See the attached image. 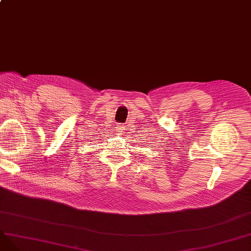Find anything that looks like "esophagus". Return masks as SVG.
Instances as JSON below:
<instances>
[{
	"label": "esophagus",
	"instance_id": "esophagus-1",
	"mask_svg": "<svg viewBox=\"0 0 251 251\" xmlns=\"http://www.w3.org/2000/svg\"><path fill=\"white\" fill-rule=\"evenodd\" d=\"M116 131H117V132H119V133H123L124 131H125V126L122 125V124L117 125L116 126Z\"/></svg>",
	"mask_w": 251,
	"mask_h": 251
}]
</instances>
